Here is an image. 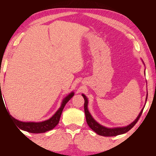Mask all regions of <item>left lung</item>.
<instances>
[{
  "instance_id": "left-lung-1",
  "label": "left lung",
  "mask_w": 156,
  "mask_h": 156,
  "mask_svg": "<svg viewBox=\"0 0 156 156\" xmlns=\"http://www.w3.org/2000/svg\"><path fill=\"white\" fill-rule=\"evenodd\" d=\"M144 73H145V71H144ZM82 96H83V98L84 100V113H85V116H86L87 124L94 131H95L97 134L101 135V136H116L119 135L126 133V132L129 131L132 128V127H133L136 124V122H138L139 118L140 117L141 115H142L143 109L145 107V105H144V107L142 108V110H141V111L140 112L138 116L136 117V119L129 125L125 126V127H114V128H108V127L103 126L101 124L98 123V122L93 119V117L90 115V113L89 112L88 109V99L86 97V96L84 95V94H83ZM147 98H148V92H147V95H146V100H147Z\"/></svg>"
}]
</instances>
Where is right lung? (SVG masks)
Wrapping results in <instances>:
<instances>
[{"instance_id":"add662e5","label":"right lung","mask_w":156,"mask_h":156,"mask_svg":"<svg viewBox=\"0 0 156 156\" xmlns=\"http://www.w3.org/2000/svg\"><path fill=\"white\" fill-rule=\"evenodd\" d=\"M1 84V83H0ZM1 86V85H0ZM1 92L0 95L1 94ZM74 96V92H71L69 94L64 98L62 100V103L60 108L58 109V111L55 112V114L50 118L49 119L40 122H21L18 120L16 119H14L11 115H10L12 118V119L15 122L17 126L19 128L23 131H26L27 132L32 133H45V132L53 129L54 127L58 124L60 118L62 114V111L66 105V104L68 103V101Z\"/></svg>"}]
</instances>
